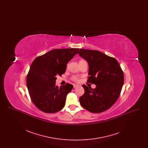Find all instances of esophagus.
Wrapping results in <instances>:
<instances>
[{
	"mask_svg": "<svg viewBox=\"0 0 148 148\" xmlns=\"http://www.w3.org/2000/svg\"><path fill=\"white\" fill-rule=\"evenodd\" d=\"M77 86H78V85L74 84H73V87H74V88H75V87H77Z\"/></svg>",
	"mask_w": 148,
	"mask_h": 148,
	"instance_id": "1",
	"label": "esophagus"
}]
</instances>
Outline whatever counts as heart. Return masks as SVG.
<instances>
[{
	"label": "heart",
	"mask_w": 148,
	"mask_h": 148,
	"mask_svg": "<svg viewBox=\"0 0 148 148\" xmlns=\"http://www.w3.org/2000/svg\"><path fill=\"white\" fill-rule=\"evenodd\" d=\"M82 61H85L84 60H80V61H79V62H82ZM71 80H73V81H74V82H79V77L77 76V75H73L72 77H71Z\"/></svg>",
	"instance_id": "heart-1"
}]
</instances>
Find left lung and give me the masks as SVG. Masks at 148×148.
<instances>
[{
	"mask_svg": "<svg viewBox=\"0 0 148 148\" xmlns=\"http://www.w3.org/2000/svg\"><path fill=\"white\" fill-rule=\"evenodd\" d=\"M79 56L89 64L87 82L96 85L92 89L86 85L79 101L84 109L94 113L109 109L119 98L124 84V74L118 61L113 57L94 50L78 49Z\"/></svg>",
	"mask_w": 148,
	"mask_h": 148,
	"instance_id": "obj_1",
	"label": "left lung"
}]
</instances>
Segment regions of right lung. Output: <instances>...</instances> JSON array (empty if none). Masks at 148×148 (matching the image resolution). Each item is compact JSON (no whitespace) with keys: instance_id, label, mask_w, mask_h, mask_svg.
I'll return each instance as SVG.
<instances>
[{"instance_id":"obj_1","label":"right lung","mask_w":148,"mask_h":148,"mask_svg":"<svg viewBox=\"0 0 148 148\" xmlns=\"http://www.w3.org/2000/svg\"><path fill=\"white\" fill-rule=\"evenodd\" d=\"M78 48L56 49L35 58L27 77L30 99L39 110L46 113H56L63 109L67 94L73 86L69 83L56 85V75L62 76L67 63L78 53Z\"/></svg>"}]
</instances>
